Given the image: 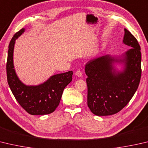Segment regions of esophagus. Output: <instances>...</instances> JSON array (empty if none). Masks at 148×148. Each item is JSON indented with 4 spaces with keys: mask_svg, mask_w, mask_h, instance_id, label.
<instances>
[{
    "mask_svg": "<svg viewBox=\"0 0 148 148\" xmlns=\"http://www.w3.org/2000/svg\"><path fill=\"white\" fill-rule=\"evenodd\" d=\"M76 76H77V77H82V72H81V71H77L76 72Z\"/></svg>",
    "mask_w": 148,
    "mask_h": 148,
    "instance_id": "1",
    "label": "esophagus"
}]
</instances>
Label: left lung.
<instances>
[{
    "label": "left lung",
    "mask_w": 148,
    "mask_h": 148,
    "mask_svg": "<svg viewBox=\"0 0 148 148\" xmlns=\"http://www.w3.org/2000/svg\"><path fill=\"white\" fill-rule=\"evenodd\" d=\"M124 32L123 42L131 48L122 56L106 55L92 59L85 65L87 105L97 116L119 112L130 102L138 87L142 72L140 47L127 29ZM114 63L124 65L122 71H116Z\"/></svg>",
    "instance_id": "obj_1"
}]
</instances>
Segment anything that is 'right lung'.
I'll list each match as a JSON object with an SVG mask.
<instances>
[{"instance_id":"obj_1","label":"right lung","mask_w":148,"mask_h":148,"mask_svg":"<svg viewBox=\"0 0 148 148\" xmlns=\"http://www.w3.org/2000/svg\"><path fill=\"white\" fill-rule=\"evenodd\" d=\"M22 28L10 42L6 63L7 79L9 87L20 106L32 115L52 113L60 104L61 96L67 85L72 82V71L51 76L38 85H26L18 79L13 65V50L15 40L25 32Z\"/></svg>"}]
</instances>
